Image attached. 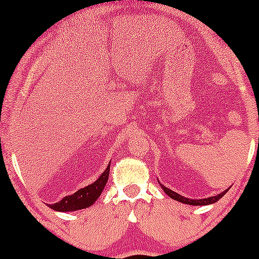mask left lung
<instances>
[{"label":"left lung","mask_w":259,"mask_h":259,"mask_svg":"<svg viewBox=\"0 0 259 259\" xmlns=\"http://www.w3.org/2000/svg\"><path fill=\"white\" fill-rule=\"evenodd\" d=\"M164 192L166 193V194L169 195V197L171 198V199H176V200H179V202L182 203H185V204H190V205H207V204H213V203H215L217 200L221 199L222 197H223L224 194L227 193V190H224L223 193H221V194L215 195V197H210V198H205V199H188V198H184L182 197V195H179L178 193L173 192V190L168 189V188L163 187Z\"/></svg>","instance_id":"1"}]
</instances>
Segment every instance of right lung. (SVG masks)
I'll use <instances>...</instances> for the list:
<instances>
[{
  "instance_id": "add662e5",
  "label": "right lung",
  "mask_w": 259,
  "mask_h": 259,
  "mask_svg": "<svg viewBox=\"0 0 259 259\" xmlns=\"http://www.w3.org/2000/svg\"><path fill=\"white\" fill-rule=\"evenodd\" d=\"M109 171H110V164L106 168V170L93 184L77 190L72 195H67V197L62 198L60 202L55 203V204H49V207L57 211H72L90 207L100 197L101 192L105 188V184L109 178Z\"/></svg>"
}]
</instances>
